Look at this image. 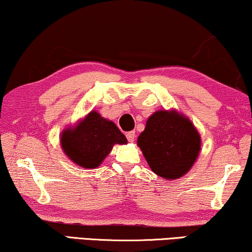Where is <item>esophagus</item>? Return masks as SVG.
I'll return each mask as SVG.
<instances>
[{
	"instance_id": "34e87169",
	"label": "esophagus",
	"mask_w": 252,
	"mask_h": 252,
	"mask_svg": "<svg viewBox=\"0 0 252 252\" xmlns=\"http://www.w3.org/2000/svg\"><path fill=\"white\" fill-rule=\"evenodd\" d=\"M134 136H136V134H134L133 131H130V132L126 133V138H127V140H129V143H133Z\"/></svg>"
}]
</instances>
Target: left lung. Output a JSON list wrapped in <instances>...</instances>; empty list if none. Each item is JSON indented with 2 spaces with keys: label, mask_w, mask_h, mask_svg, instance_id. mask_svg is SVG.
<instances>
[{
  "label": "left lung",
  "mask_w": 252,
  "mask_h": 252,
  "mask_svg": "<svg viewBox=\"0 0 252 252\" xmlns=\"http://www.w3.org/2000/svg\"><path fill=\"white\" fill-rule=\"evenodd\" d=\"M137 145L152 171L173 180L186 175L197 160L201 136L192 121L176 109H160L147 119Z\"/></svg>",
  "instance_id": "left-lung-1"
}]
</instances>
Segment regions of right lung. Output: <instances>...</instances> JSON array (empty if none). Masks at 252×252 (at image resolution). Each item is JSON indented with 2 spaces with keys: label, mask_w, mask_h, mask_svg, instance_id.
Segmentation results:
<instances>
[{
  "label": "right lung",
  "mask_w": 252,
  "mask_h": 252,
  "mask_svg": "<svg viewBox=\"0 0 252 252\" xmlns=\"http://www.w3.org/2000/svg\"><path fill=\"white\" fill-rule=\"evenodd\" d=\"M115 144L127 140L114 122L91 111L75 126H68L60 133V147L67 158L84 169H95L111 153Z\"/></svg>",
  "instance_id": "obj_1"
}]
</instances>
